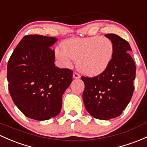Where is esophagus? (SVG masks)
Listing matches in <instances>:
<instances>
[{
	"label": "esophagus",
	"instance_id": "obj_1",
	"mask_svg": "<svg viewBox=\"0 0 147 147\" xmlns=\"http://www.w3.org/2000/svg\"><path fill=\"white\" fill-rule=\"evenodd\" d=\"M72 76H73L74 79H79L80 77V75H79V74H77V72H74L73 75H72Z\"/></svg>",
	"mask_w": 147,
	"mask_h": 147
}]
</instances>
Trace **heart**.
<instances>
[{"label":"heart","instance_id":"obj_1","mask_svg":"<svg viewBox=\"0 0 147 147\" xmlns=\"http://www.w3.org/2000/svg\"><path fill=\"white\" fill-rule=\"evenodd\" d=\"M62 47L55 49L56 57L66 67L77 60V69L90 77L98 76L107 70L114 51L112 40L101 36L67 40Z\"/></svg>","mask_w":147,"mask_h":147}]
</instances>
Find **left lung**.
Listing matches in <instances>:
<instances>
[{"instance_id": "obj_1", "label": "left lung", "mask_w": 147, "mask_h": 147, "mask_svg": "<svg viewBox=\"0 0 147 147\" xmlns=\"http://www.w3.org/2000/svg\"><path fill=\"white\" fill-rule=\"evenodd\" d=\"M112 41L114 55L107 70L94 77H82L85 85L83 100L94 118L109 120L122 114L134 91L136 66L130 54V45L119 35L106 34Z\"/></svg>"}]
</instances>
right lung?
I'll list each match as a JSON object with an SVG mask.
<instances>
[{"instance_id": "obj_1", "label": "right lung", "mask_w": 147, "mask_h": 147, "mask_svg": "<svg viewBox=\"0 0 147 147\" xmlns=\"http://www.w3.org/2000/svg\"><path fill=\"white\" fill-rule=\"evenodd\" d=\"M58 39L39 35L24 36L7 63L8 88L15 105L26 117L38 121L55 117L73 72L54 64L51 47Z\"/></svg>"}]
</instances>
